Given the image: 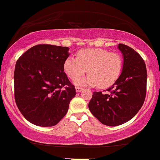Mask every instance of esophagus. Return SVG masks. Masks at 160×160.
<instances>
[{"instance_id":"esophagus-1","label":"esophagus","mask_w":160,"mask_h":160,"mask_svg":"<svg viewBox=\"0 0 160 160\" xmlns=\"http://www.w3.org/2000/svg\"><path fill=\"white\" fill-rule=\"evenodd\" d=\"M75 89H76V92H80L82 90V88L81 87H78V86H77L76 88H75Z\"/></svg>"}]
</instances>
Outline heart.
<instances>
[{"instance_id": "b5f03b06", "label": "heart", "mask_w": 160, "mask_h": 160, "mask_svg": "<svg viewBox=\"0 0 160 160\" xmlns=\"http://www.w3.org/2000/svg\"><path fill=\"white\" fill-rule=\"evenodd\" d=\"M122 58L117 53L104 49H84L79 51L78 58L68 56L64 62V70L72 80H76L87 72L85 78L75 81L78 86L108 88L118 80L122 71Z\"/></svg>"}]
</instances>
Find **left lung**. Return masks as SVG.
<instances>
[{"label": "left lung", "mask_w": 160, "mask_h": 160, "mask_svg": "<svg viewBox=\"0 0 160 160\" xmlns=\"http://www.w3.org/2000/svg\"><path fill=\"white\" fill-rule=\"evenodd\" d=\"M123 65L118 80L108 88L110 94L94 92L89 109L102 124L120 126L132 119L142 107L146 96L147 68L141 56L131 47L118 45Z\"/></svg>", "instance_id": "8db88e82"}]
</instances>
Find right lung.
Here are the masks:
<instances>
[{
    "mask_svg": "<svg viewBox=\"0 0 160 160\" xmlns=\"http://www.w3.org/2000/svg\"><path fill=\"white\" fill-rule=\"evenodd\" d=\"M68 50L67 47L36 45L16 62V103L31 123L42 127L53 126L68 111L70 102L76 95L74 86L64 72Z\"/></svg>",
    "mask_w": 160,
    "mask_h": 160,
    "instance_id": "right-lung-1",
    "label": "right lung"
}]
</instances>
